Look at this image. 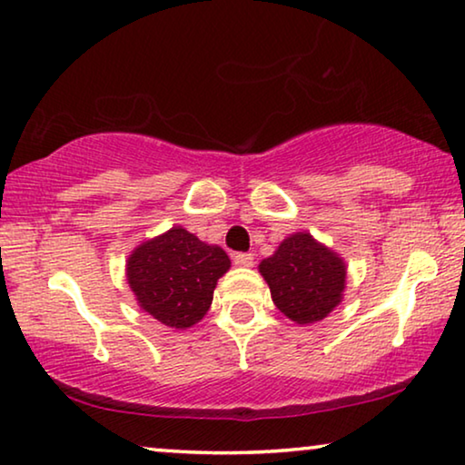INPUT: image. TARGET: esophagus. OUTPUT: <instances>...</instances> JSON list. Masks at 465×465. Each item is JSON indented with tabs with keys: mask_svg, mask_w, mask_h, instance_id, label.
I'll use <instances>...</instances> for the list:
<instances>
[{
	"mask_svg": "<svg viewBox=\"0 0 465 465\" xmlns=\"http://www.w3.org/2000/svg\"><path fill=\"white\" fill-rule=\"evenodd\" d=\"M254 256L251 252H238L233 254V265L235 267H252Z\"/></svg>",
	"mask_w": 465,
	"mask_h": 465,
	"instance_id": "obj_1",
	"label": "esophagus"
}]
</instances>
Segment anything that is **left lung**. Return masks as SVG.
<instances>
[{
  "instance_id": "8db88e82",
  "label": "left lung",
  "mask_w": 465,
  "mask_h": 465,
  "mask_svg": "<svg viewBox=\"0 0 465 465\" xmlns=\"http://www.w3.org/2000/svg\"><path fill=\"white\" fill-rule=\"evenodd\" d=\"M259 273L272 290L275 307L299 325L325 320L344 299V259L309 232L290 233L261 261Z\"/></svg>"
}]
</instances>
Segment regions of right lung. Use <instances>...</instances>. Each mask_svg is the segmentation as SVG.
<instances>
[{
  "label": "right lung",
  "instance_id": "right-lung-1",
  "mask_svg": "<svg viewBox=\"0 0 465 465\" xmlns=\"http://www.w3.org/2000/svg\"><path fill=\"white\" fill-rule=\"evenodd\" d=\"M232 261L223 248L206 244L182 225L131 251L124 273L143 313L166 328L188 330L211 309L219 277Z\"/></svg>",
  "mask_w": 465,
  "mask_h": 465
}]
</instances>
